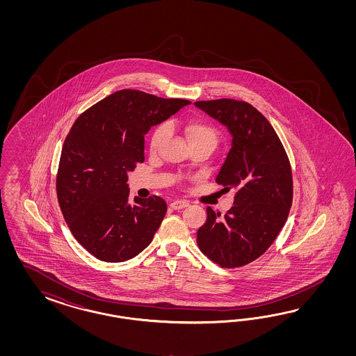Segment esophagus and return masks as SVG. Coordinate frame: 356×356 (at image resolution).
Masks as SVG:
<instances>
[{
  "label": "esophagus",
  "mask_w": 356,
  "mask_h": 356,
  "mask_svg": "<svg viewBox=\"0 0 356 356\" xmlns=\"http://www.w3.org/2000/svg\"><path fill=\"white\" fill-rule=\"evenodd\" d=\"M188 205H189V202L185 201V200H176V201H173V202L170 204L171 209H173V210H181V209L186 207Z\"/></svg>",
  "instance_id": "esophagus-1"
}]
</instances>
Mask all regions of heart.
<instances>
[{"label":"heart","instance_id":"obj_1","mask_svg":"<svg viewBox=\"0 0 356 356\" xmlns=\"http://www.w3.org/2000/svg\"><path fill=\"white\" fill-rule=\"evenodd\" d=\"M179 127L185 134V138L188 140L189 146H195V145H211L216 146L218 140V131L216 128L207 122L206 120L192 119L188 120L184 122L183 125H177L175 121L168 122V128H175ZM167 136V127L165 125H159L156 129L152 131L150 137V150L156 151L159 146L162 145L163 140Z\"/></svg>","mask_w":356,"mask_h":356}]
</instances>
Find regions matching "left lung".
<instances>
[{
	"label": "left lung",
	"mask_w": 356,
	"mask_h": 356,
	"mask_svg": "<svg viewBox=\"0 0 356 356\" xmlns=\"http://www.w3.org/2000/svg\"><path fill=\"white\" fill-rule=\"evenodd\" d=\"M195 107L226 125L232 145L216 181L235 189L234 206L219 218L207 207L197 244L222 268H240L262 256L284 226L292 205L291 164L266 118L247 102L216 99Z\"/></svg>",
	"instance_id": "left-lung-1"
}]
</instances>
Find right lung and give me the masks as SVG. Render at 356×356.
<instances>
[{"mask_svg": "<svg viewBox=\"0 0 356 356\" xmlns=\"http://www.w3.org/2000/svg\"><path fill=\"white\" fill-rule=\"evenodd\" d=\"M185 99L120 90L86 109L65 138L56 179L58 205L76 241L106 262L146 248L167 213L151 195L130 205L128 172L145 161V134L170 119Z\"/></svg>", "mask_w": 356, "mask_h": 356, "instance_id": "obj_1", "label": "right lung"}]
</instances>
